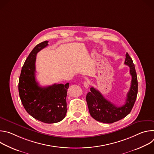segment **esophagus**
<instances>
[{
	"label": "esophagus",
	"instance_id": "esophagus-1",
	"mask_svg": "<svg viewBox=\"0 0 154 154\" xmlns=\"http://www.w3.org/2000/svg\"><path fill=\"white\" fill-rule=\"evenodd\" d=\"M83 86L86 88H88L89 86H90V83L88 82H84Z\"/></svg>",
	"mask_w": 154,
	"mask_h": 154
}]
</instances>
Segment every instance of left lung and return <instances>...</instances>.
Returning <instances> with one entry per match:
<instances>
[{
  "label": "left lung",
  "instance_id": "left-lung-1",
  "mask_svg": "<svg viewBox=\"0 0 154 154\" xmlns=\"http://www.w3.org/2000/svg\"><path fill=\"white\" fill-rule=\"evenodd\" d=\"M124 64L129 66L130 74L131 75V86L124 105L116 106L104 98L94 87L91 88V91L86 95V100L90 113L97 121L112 124L119 121L130 113L134 105L138 94V80L135 64L128 53H126Z\"/></svg>",
  "mask_w": 154,
  "mask_h": 154
}]
</instances>
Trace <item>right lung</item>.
<instances>
[{"mask_svg":"<svg viewBox=\"0 0 154 154\" xmlns=\"http://www.w3.org/2000/svg\"><path fill=\"white\" fill-rule=\"evenodd\" d=\"M48 46V41H43L30 53L22 68L18 90L22 103L30 116L42 122L52 124L63 120L66 114V96L69 83H55L41 87L36 82V56Z\"/></svg>","mask_w":154,"mask_h":154,"instance_id":"right-lung-1","label":"right lung"}]
</instances>
